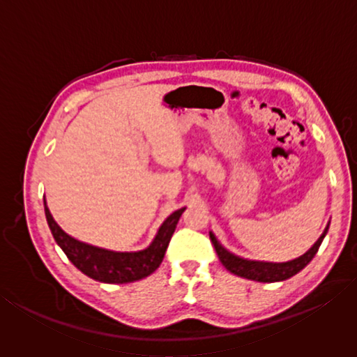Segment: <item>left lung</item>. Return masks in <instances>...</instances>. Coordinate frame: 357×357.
Listing matches in <instances>:
<instances>
[{"label":"left lung","mask_w":357,"mask_h":357,"mask_svg":"<svg viewBox=\"0 0 357 357\" xmlns=\"http://www.w3.org/2000/svg\"><path fill=\"white\" fill-rule=\"evenodd\" d=\"M328 228H329V225L326 227L323 234L319 236L317 243L312 245V249L309 252H305L302 257L291 259V261H287V263L252 261V259L239 258L223 249L213 233H209V238H211V243H213L214 249L217 252V257H219V259H220V263L225 266L229 273L238 275V277H244V279H249V280L273 283V282L287 280V279H289V277H293L298 273H301V271L312 261L313 257L317 255L319 245H321L326 233H328Z\"/></svg>","instance_id":"1"}]
</instances>
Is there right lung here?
Instances as JSON below:
<instances>
[{"instance_id":"1","label":"right lung","mask_w":357,"mask_h":357,"mask_svg":"<svg viewBox=\"0 0 357 357\" xmlns=\"http://www.w3.org/2000/svg\"><path fill=\"white\" fill-rule=\"evenodd\" d=\"M45 217L50 227V231L55 238L56 244L61 247L66 257L78 271L84 275L104 283H130L142 280L159 268L167 252L168 243L178 225L179 217L183 215L184 209H178L162 223L155 238L148 249L140 252H112L99 247L80 243L69 234H66L48 211L45 200Z\"/></svg>"}]
</instances>
